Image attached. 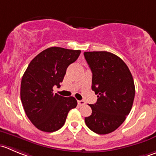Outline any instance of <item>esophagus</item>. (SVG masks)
<instances>
[{
    "label": "esophagus",
    "instance_id": "obj_1",
    "mask_svg": "<svg viewBox=\"0 0 156 156\" xmlns=\"http://www.w3.org/2000/svg\"><path fill=\"white\" fill-rule=\"evenodd\" d=\"M78 104L79 106H83L85 104V102L84 101H78Z\"/></svg>",
    "mask_w": 156,
    "mask_h": 156
}]
</instances>
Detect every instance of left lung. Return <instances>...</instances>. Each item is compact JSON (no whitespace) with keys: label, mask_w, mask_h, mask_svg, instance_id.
I'll return each mask as SVG.
<instances>
[{"label":"left lung","mask_w":156,"mask_h":156,"mask_svg":"<svg viewBox=\"0 0 156 156\" xmlns=\"http://www.w3.org/2000/svg\"><path fill=\"white\" fill-rule=\"evenodd\" d=\"M84 55L92 72L91 88L98 98L90 104L92 113L84 121L96 133H110L130 112L135 97L133 78L126 63L111 52H85Z\"/></svg>","instance_id":"left-lung-1"}]
</instances>
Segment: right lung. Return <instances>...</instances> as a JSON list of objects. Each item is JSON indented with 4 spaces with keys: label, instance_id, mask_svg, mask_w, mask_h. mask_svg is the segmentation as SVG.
Listing matches in <instances>:
<instances>
[{
    "label": "right lung",
    "instance_id": "right-lung-1",
    "mask_svg": "<svg viewBox=\"0 0 156 156\" xmlns=\"http://www.w3.org/2000/svg\"><path fill=\"white\" fill-rule=\"evenodd\" d=\"M81 51L50 47L38 54L23 75L20 98L27 117L37 129L52 133L63 126L69 110L75 108L73 97L53 94L59 87L69 66L78 59Z\"/></svg>",
    "mask_w": 156,
    "mask_h": 156
}]
</instances>
